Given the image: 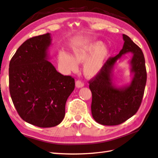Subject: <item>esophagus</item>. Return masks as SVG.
I'll list each match as a JSON object with an SVG mask.
<instances>
[{
  "mask_svg": "<svg viewBox=\"0 0 158 158\" xmlns=\"http://www.w3.org/2000/svg\"><path fill=\"white\" fill-rule=\"evenodd\" d=\"M84 84L81 80H77L76 82V88H80L84 87Z\"/></svg>",
  "mask_w": 158,
  "mask_h": 158,
  "instance_id": "34e87169",
  "label": "esophagus"
}]
</instances>
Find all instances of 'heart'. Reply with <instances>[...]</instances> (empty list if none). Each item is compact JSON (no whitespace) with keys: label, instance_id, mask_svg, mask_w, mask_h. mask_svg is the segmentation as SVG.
Masks as SVG:
<instances>
[{"label":"heart","instance_id":"b5f03b06","mask_svg":"<svg viewBox=\"0 0 158 158\" xmlns=\"http://www.w3.org/2000/svg\"><path fill=\"white\" fill-rule=\"evenodd\" d=\"M101 41H96L80 47L74 48L72 56L64 51L58 54V64L66 72L77 70L78 63L84 62L83 72L88 78L96 76L103 68L109 55V50L104 48Z\"/></svg>","mask_w":158,"mask_h":158}]
</instances>
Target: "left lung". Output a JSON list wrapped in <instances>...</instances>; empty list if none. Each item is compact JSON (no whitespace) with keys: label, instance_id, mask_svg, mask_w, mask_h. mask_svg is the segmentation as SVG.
<instances>
[{"label":"left lung","instance_id":"8db88e82","mask_svg":"<svg viewBox=\"0 0 158 158\" xmlns=\"http://www.w3.org/2000/svg\"><path fill=\"white\" fill-rule=\"evenodd\" d=\"M122 36L124 43L120 52L110 58L96 77L89 82L92 94V117L104 126L120 124L133 116L141 105L146 84L145 58L141 48L129 36ZM127 53L133 54L129 61L133 77L130 84L118 87L114 82L113 67Z\"/></svg>","mask_w":158,"mask_h":158}]
</instances>
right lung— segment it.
Returning a JSON list of instances; mask_svg holds the SVG:
<instances>
[{"label":"right lung","mask_w":158,"mask_h":158,"mask_svg":"<svg viewBox=\"0 0 158 158\" xmlns=\"http://www.w3.org/2000/svg\"><path fill=\"white\" fill-rule=\"evenodd\" d=\"M50 33L29 38L9 64V89L15 107L25 122L40 127L58 125L65 116L74 79L64 76L49 62Z\"/></svg>","instance_id":"obj_1"}]
</instances>
